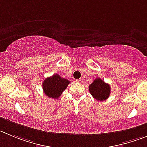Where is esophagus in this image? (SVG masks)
Wrapping results in <instances>:
<instances>
[{"instance_id": "1", "label": "esophagus", "mask_w": 147, "mask_h": 147, "mask_svg": "<svg viewBox=\"0 0 147 147\" xmlns=\"http://www.w3.org/2000/svg\"><path fill=\"white\" fill-rule=\"evenodd\" d=\"M76 82H77V83H82L83 82V79H81V78H80V79H78V80H77Z\"/></svg>"}]
</instances>
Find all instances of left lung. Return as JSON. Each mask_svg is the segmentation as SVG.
Wrapping results in <instances>:
<instances>
[{
    "label": "left lung",
    "instance_id": "1",
    "mask_svg": "<svg viewBox=\"0 0 147 147\" xmlns=\"http://www.w3.org/2000/svg\"><path fill=\"white\" fill-rule=\"evenodd\" d=\"M89 92L95 99L98 101H105L107 99L110 94V86L105 83L101 78H96L94 81L89 86Z\"/></svg>",
    "mask_w": 147,
    "mask_h": 147
}]
</instances>
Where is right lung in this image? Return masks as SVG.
Instances as JSON below:
<instances>
[{
	"mask_svg": "<svg viewBox=\"0 0 147 147\" xmlns=\"http://www.w3.org/2000/svg\"><path fill=\"white\" fill-rule=\"evenodd\" d=\"M69 80L62 78L56 74L47 78L42 82V90L47 96L57 99L67 88Z\"/></svg>",
	"mask_w": 147,
	"mask_h": 147,
	"instance_id": "obj_1",
	"label": "right lung"
}]
</instances>
